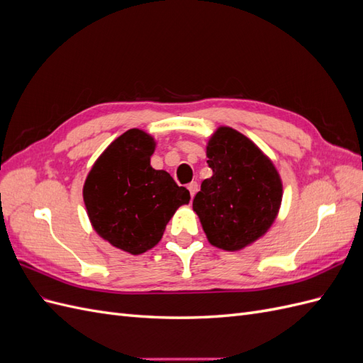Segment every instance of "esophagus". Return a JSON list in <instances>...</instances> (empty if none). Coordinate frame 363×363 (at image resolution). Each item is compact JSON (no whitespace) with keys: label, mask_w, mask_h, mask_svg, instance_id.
I'll return each mask as SVG.
<instances>
[{"label":"esophagus","mask_w":363,"mask_h":363,"mask_svg":"<svg viewBox=\"0 0 363 363\" xmlns=\"http://www.w3.org/2000/svg\"><path fill=\"white\" fill-rule=\"evenodd\" d=\"M188 189H189V192H191V196L194 199V195L196 194V191H199V183H196V182H191V183L188 184Z\"/></svg>","instance_id":"34e87169"}]
</instances>
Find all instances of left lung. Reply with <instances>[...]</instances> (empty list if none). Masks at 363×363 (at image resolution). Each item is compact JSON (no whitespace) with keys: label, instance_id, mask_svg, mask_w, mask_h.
<instances>
[{"label":"left lung","instance_id":"8db88e82","mask_svg":"<svg viewBox=\"0 0 363 363\" xmlns=\"http://www.w3.org/2000/svg\"><path fill=\"white\" fill-rule=\"evenodd\" d=\"M213 171L192 207L212 245L238 251L268 232L281 204L283 186L274 163L247 136L219 127L208 140Z\"/></svg>","mask_w":363,"mask_h":363}]
</instances>
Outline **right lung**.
Here are the masks:
<instances>
[{
	"label": "right lung",
	"mask_w": 363,
	"mask_h": 363,
	"mask_svg": "<svg viewBox=\"0 0 363 363\" xmlns=\"http://www.w3.org/2000/svg\"><path fill=\"white\" fill-rule=\"evenodd\" d=\"M155 148L145 131L127 130L96 159L83 186L95 232L130 255L155 247L175 211L191 200L167 171L151 167Z\"/></svg>",
	"instance_id": "1"
}]
</instances>
